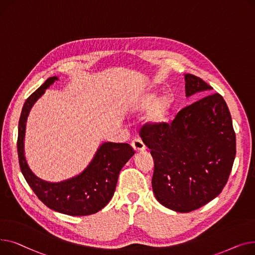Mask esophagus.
<instances>
[{
    "label": "esophagus",
    "instance_id": "34e87169",
    "mask_svg": "<svg viewBox=\"0 0 255 255\" xmlns=\"http://www.w3.org/2000/svg\"><path fill=\"white\" fill-rule=\"evenodd\" d=\"M131 147L133 148V150L136 152H141V151H144L146 147L144 145V143L142 142V140L140 139H133L131 141Z\"/></svg>",
    "mask_w": 255,
    "mask_h": 255
}]
</instances>
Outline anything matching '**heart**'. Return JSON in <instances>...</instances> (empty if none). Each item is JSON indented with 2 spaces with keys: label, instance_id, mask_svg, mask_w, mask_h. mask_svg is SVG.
Returning a JSON list of instances; mask_svg holds the SVG:
<instances>
[{
  "label": "heart",
  "instance_id": "obj_1",
  "mask_svg": "<svg viewBox=\"0 0 255 255\" xmlns=\"http://www.w3.org/2000/svg\"><path fill=\"white\" fill-rule=\"evenodd\" d=\"M157 94H150L145 96L139 104L141 110H147L152 106H154L149 113V121L154 125H161L167 122L169 115L171 114L173 108V99L169 96L162 97L158 102Z\"/></svg>",
  "mask_w": 255,
  "mask_h": 255
}]
</instances>
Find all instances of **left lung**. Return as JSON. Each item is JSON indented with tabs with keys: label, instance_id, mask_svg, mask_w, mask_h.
Masks as SVG:
<instances>
[{
	"label": "left lung",
	"instance_id": "obj_1",
	"mask_svg": "<svg viewBox=\"0 0 255 255\" xmlns=\"http://www.w3.org/2000/svg\"><path fill=\"white\" fill-rule=\"evenodd\" d=\"M211 89L200 77L185 75L186 97ZM141 138L153 157L152 189L162 206L187 213L226 186L236 156V133L219 94L183 108L171 124L143 127Z\"/></svg>",
	"mask_w": 255,
	"mask_h": 255
}]
</instances>
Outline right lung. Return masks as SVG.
Masks as SVG:
<instances>
[{
    "label": "right lung",
    "mask_w": 255,
    "mask_h": 255,
    "mask_svg": "<svg viewBox=\"0 0 255 255\" xmlns=\"http://www.w3.org/2000/svg\"><path fill=\"white\" fill-rule=\"evenodd\" d=\"M57 77H50L29 96L21 110L18 123L17 152L20 170L29 187L51 210L72 216L97 213L112 199L121 170L134 154L128 143L107 142L100 146L88 167L78 176L51 183L38 178L28 168L23 151L25 123L29 110Z\"/></svg>",
    "instance_id": "add662e5"
}]
</instances>
